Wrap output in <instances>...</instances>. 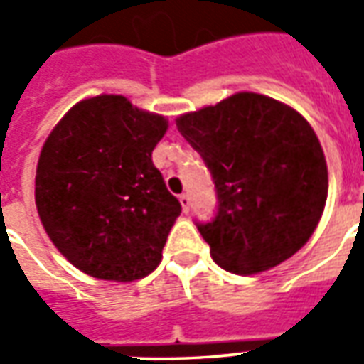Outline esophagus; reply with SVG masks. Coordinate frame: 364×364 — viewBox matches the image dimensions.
Here are the masks:
<instances>
[{
    "instance_id": "1",
    "label": "esophagus",
    "mask_w": 364,
    "mask_h": 364,
    "mask_svg": "<svg viewBox=\"0 0 364 364\" xmlns=\"http://www.w3.org/2000/svg\"><path fill=\"white\" fill-rule=\"evenodd\" d=\"M179 203H181V206H183V213L185 214L189 213V208H191L189 195H181V197H179Z\"/></svg>"
}]
</instances>
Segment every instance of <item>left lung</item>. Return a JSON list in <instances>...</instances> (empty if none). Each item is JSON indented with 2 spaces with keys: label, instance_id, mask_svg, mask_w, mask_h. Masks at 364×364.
I'll return each mask as SVG.
<instances>
[{
  "label": "left lung",
  "instance_id": "8db88e82",
  "mask_svg": "<svg viewBox=\"0 0 364 364\" xmlns=\"http://www.w3.org/2000/svg\"><path fill=\"white\" fill-rule=\"evenodd\" d=\"M177 128L214 179L218 208L197 228L222 269L261 273L310 240L328 198V166L300 112L242 91L181 114Z\"/></svg>",
  "mask_w": 364,
  "mask_h": 364
}]
</instances>
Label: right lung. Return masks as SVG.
Here are the masks:
<instances>
[{
  "instance_id": "right-lung-1",
  "label": "right lung",
  "mask_w": 364,
  "mask_h": 364,
  "mask_svg": "<svg viewBox=\"0 0 364 364\" xmlns=\"http://www.w3.org/2000/svg\"><path fill=\"white\" fill-rule=\"evenodd\" d=\"M167 120L122 95L74 105L38 158L35 203L52 244L95 279L138 281L161 261L181 203L151 151Z\"/></svg>"
}]
</instances>
